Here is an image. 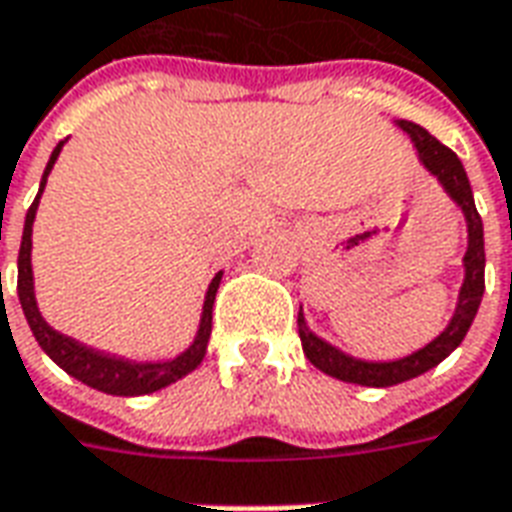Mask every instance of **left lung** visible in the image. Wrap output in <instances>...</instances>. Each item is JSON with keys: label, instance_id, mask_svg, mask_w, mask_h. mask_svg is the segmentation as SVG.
<instances>
[{"label": "left lung", "instance_id": "obj_1", "mask_svg": "<svg viewBox=\"0 0 512 512\" xmlns=\"http://www.w3.org/2000/svg\"><path fill=\"white\" fill-rule=\"evenodd\" d=\"M398 128L409 133L414 149H417V158L423 163L425 169L431 171L439 185L445 188L450 199L461 207L466 220V242L464 253V283H461V292H458V305L450 324H447L442 333L436 335L434 341L425 343L423 349L406 354L401 360H387V363H371V360H357L352 354L335 349L333 343L322 341L319 335H313L305 324L302 308L297 313V327H300V341L302 352L311 360L322 374L335 376L341 382L363 384V387H393V384L409 382L414 376L431 371L436 365L445 360L447 354L458 349V343L464 341L469 327L475 322L477 308L486 292V248H483V220L477 215L475 196H472V185L466 177L461 160L455 155L453 149H447L442 141H436L431 133L414 122L398 119L395 122Z\"/></svg>", "mask_w": 512, "mask_h": 512}]
</instances>
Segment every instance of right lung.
<instances>
[{"instance_id":"add662e5","label":"right lung","mask_w":512,"mask_h":512,"mask_svg":"<svg viewBox=\"0 0 512 512\" xmlns=\"http://www.w3.org/2000/svg\"><path fill=\"white\" fill-rule=\"evenodd\" d=\"M65 147V141H59L51 158H48V166L43 171V179H40V190H37L32 207L26 212L24 220V237H21V251H18V300H21V308H24L26 322H29V330L40 343V349L54 360V363L67 371L70 376H76L78 382L95 387L100 393L108 395H147L155 393V390H163L169 387L171 382H177L182 376H188L190 371H196L207 354V343H210L212 333V305H215V294H218L220 278L223 272H218L212 278L210 289H207V297H204V308H201V322L199 333L193 338L188 349L182 354H177L174 360H163V363H133V360H125V357H117V354H106L92 349V346H84L78 343L76 338H67V335L57 333L51 324L40 316L35 300V278H32V223H35L37 204H40V196H43V188H46V179L57 163L59 152Z\"/></svg>"}]
</instances>
